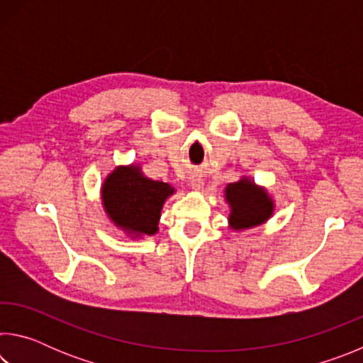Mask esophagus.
Returning a JSON list of instances; mask_svg holds the SVG:
<instances>
[{"label":"esophagus","mask_w":363,"mask_h":363,"mask_svg":"<svg viewBox=\"0 0 363 363\" xmlns=\"http://www.w3.org/2000/svg\"><path fill=\"white\" fill-rule=\"evenodd\" d=\"M190 186H192V189H195V190H200L201 187H203V181H201L200 177H192V181H190Z\"/></svg>","instance_id":"obj_1"}]
</instances>
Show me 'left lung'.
I'll use <instances>...</instances> for the list:
<instances>
[{
    "label": "left lung",
    "mask_w": 363,
    "mask_h": 363,
    "mask_svg": "<svg viewBox=\"0 0 363 363\" xmlns=\"http://www.w3.org/2000/svg\"><path fill=\"white\" fill-rule=\"evenodd\" d=\"M225 200L230 205L229 223L235 230L259 225L272 216L274 201L247 177L225 187Z\"/></svg>",
    "instance_id": "left-lung-1"
}]
</instances>
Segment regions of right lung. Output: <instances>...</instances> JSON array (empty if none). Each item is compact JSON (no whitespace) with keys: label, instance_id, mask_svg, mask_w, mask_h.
Wrapping results in <instances>:
<instances>
[{"label":"right lung","instance_id":"add662e5","mask_svg":"<svg viewBox=\"0 0 363 363\" xmlns=\"http://www.w3.org/2000/svg\"><path fill=\"white\" fill-rule=\"evenodd\" d=\"M174 189L152 181L138 167H118L102 186V203L108 218L130 235H153L162 206Z\"/></svg>","mask_w":363,"mask_h":363}]
</instances>
